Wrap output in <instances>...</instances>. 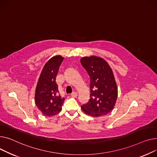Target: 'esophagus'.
<instances>
[{
    "instance_id": "34e87169",
    "label": "esophagus",
    "mask_w": 157,
    "mask_h": 157,
    "mask_svg": "<svg viewBox=\"0 0 157 157\" xmlns=\"http://www.w3.org/2000/svg\"><path fill=\"white\" fill-rule=\"evenodd\" d=\"M77 96H78V94L77 92H73V93L71 94V96L73 98H76L77 97Z\"/></svg>"
}]
</instances>
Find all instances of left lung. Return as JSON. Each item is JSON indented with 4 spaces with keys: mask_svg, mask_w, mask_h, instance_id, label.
Wrapping results in <instances>:
<instances>
[{
    "mask_svg": "<svg viewBox=\"0 0 157 157\" xmlns=\"http://www.w3.org/2000/svg\"><path fill=\"white\" fill-rule=\"evenodd\" d=\"M80 62L90 79V98L81 109L93 117L105 116L113 109L118 96L113 71L104 59L96 56L83 57Z\"/></svg>",
    "mask_w": 157,
    "mask_h": 157,
    "instance_id": "obj_1",
    "label": "left lung"
}]
</instances>
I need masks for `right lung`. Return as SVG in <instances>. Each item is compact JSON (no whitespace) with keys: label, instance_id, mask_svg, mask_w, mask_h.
Listing matches in <instances>:
<instances>
[{"label":"right lung","instance_id":"obj_1","mask_svg":"<svg viewBox=\"0 0 157 157\" xmlns=\"http://www.w3.org/2000/svg\"><path fill=\"white\" fill-rule=\"evenodd\" d=\"M63 59L64 58L60 55H58L53 56L46 63L36 84L35 105L45 116L51 117L59 113L65 99L59 94L56 82V77Z\"/></svg>","mask_w":157,"mask_h":157}]
</instances>
